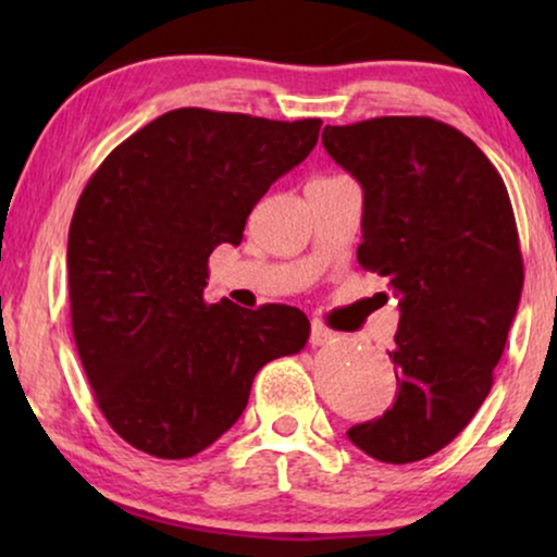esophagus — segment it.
Instances as JSON below:
<instances>
[{"label": "esophagus", "mask_w": 557, "mask_h": 557, "mask_svg": "<svg viewBox=\"0 0 557 557\" xmlns=\"http://www.w3.org/2000/svg\"><path fill=\"white\" fill-rule=\"evenodd\" d=\"M339 334L337 332H332L330 326H324L322 322H314L311 324V337H309V342L314 347H324V345H330V342H334L337 339Z\"/></svg>", "instance_id": "esophagus-1"}]
</instances>
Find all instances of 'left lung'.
<instances>
[{
  "label": "left lung",
  "mask_w": 557,
  "mask_h": 557,
  "mask_svg": "<svg viewBox=\"0 0 557 557\" xmlns=\"http://www.w3.org/2000/svg\"><path fill=\"white\" fill-rule=\"evenodd\" d=\"M322 144L362 185L357 263L385 276L400 307L387 352L398 398L347 436L377 461H421L492 391L524 281L512 202L484 151L444 121L326 126Z\"/></svg>",
  "instance_id": "8db88e82"
}]
</instances>
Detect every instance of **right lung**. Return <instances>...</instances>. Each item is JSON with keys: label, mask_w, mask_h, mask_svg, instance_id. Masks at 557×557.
I'll return each instance as SVG.
<instances>
[{"label": "right lung", "mask_w": 557, "mask_h": 557, "mask_svg": "<svg viewBox=\"0 0 557 557\" xmlns=\"http://www.w3.org/2000/svg\"><path fill=\"white\" fill-rule=\"evenodd\" d=\"M319 128L174 109L83 187L67 233L73 337L103 418L139 451H205L246 410L256 372L307 345L304 311L208 304L205 286L212 250L238 246L250 210L309 157Z\"/></svg>", "instance_id": "add662e5"}]
</instances>
